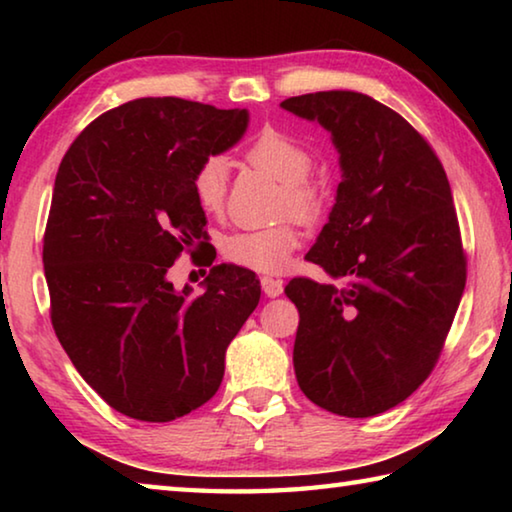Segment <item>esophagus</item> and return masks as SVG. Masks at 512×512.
Returning <instances> with one entry per match:
<instances>
[{"instance_id": "1", "label": "esophagus", "mask_w": 512, "mask_h": 512, "mask_svg": "<svg viewBox=\"0 0 512 512\" xmlns=\"http://www.w3.org/2000/svg\"><path fill=\"white\" fill-rule=\"evenodd\" d=\"M262 289L268 298H277L284 291V282L280 277H262Z\"/></svg>"}]
</instances>
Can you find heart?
I'll return each mask as SVG.
<instances>
[{
  "instance_id": "obj_1",
  "label": "heart",
  "mask_w": 512,
  "mask_h": 512,
  "mask_svg": "<svg viewBox=\"0 0 512 512\" xmlns=\"http://www.w3.org/2000/svg\"><path fill=\"white\" fill-rule=\"evenodd\" d=\"M246 158L253 167L271 173L284 185V207L302 221H316L323 214V192L311 183L314 155L305 144L275 128H264L248 144ZM228 192V164L221 155H205L192 173V194L201 210L216 214L223 210ZM300 235L291 225L235 232L223 241V255L232 264L253 268L257 273H280L287 268Z\"/></svg>"
}]
</instances>
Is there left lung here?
Wrapping results in <instances>:
<instances>
[{"mask_svg": "<svg viewBox=\"0 0 512 512\" xmlns=\"http://www.w3.org/2000/svg\"><path fill=\"white\" fill-rule=\"evenodd\" d=\"M284 110L332 133L343 180L309 262L334 284L293 277L298 386L320 409L370 418L404 402L443 352L467 262L452 187L402 115L350 90L300 94Z\"/></svg>", "mask_w": 512, "mask_h": 512, "instance_id": "1", "label": "left lung"}]
</instances>
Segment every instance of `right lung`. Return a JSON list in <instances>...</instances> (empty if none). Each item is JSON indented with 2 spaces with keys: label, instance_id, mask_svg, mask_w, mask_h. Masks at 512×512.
Masks as SVG:
<instances>
[{
  "label": "right lung",
  "instance_id": "right-lung-1",
  "mask_svg": "<svg viewBox=\"0 0 512 512\" xmlns=\"http://www.w3.org/2000/svg\"><path fill=\"white\" fill-rule=\"evenodd\" d=\"M246 126V110L135 99L94 119L60 162L42 246L51 325L81 377L128 418L169 422L210 400L257 307L248 268L214 266L201 296L167 280L207 239L196 164Z\"/></svg>",
  "mask_w": 512,
  "mask_h": 512
}]
</instances>
